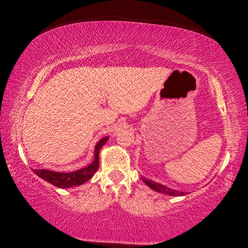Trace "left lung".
Here are the masks:
<instances>
[{"mask_svg": "<svg viewBox=\"0 0 248 248\" xmlns=\"http://www.w3.org/2000/svg\"><path fill=\"white\" fill-rule=\"evenodd\" d=\"M142 181H143L144 184H147L149 187L154 189V191L158 192V193H162V194H166L169 196H183L186 194L185 192L177 191V189H172V188L167 187V186H165L162 184H159V183L150 181V179H148V178H142Z\"/></svg>", "mask_w": 248, "mask_h": 248, "instance_id": "8db88e82", "label": "left lung"}]
</instances>
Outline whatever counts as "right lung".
<instances>
[{
  "instance_id": "obj_1",
  "label": "right lung",
  "mask_w": 248,
  "mask_h": 248,
  "mask_svg": "<svg viewBox=\"0 0 248 248\" xmlns=\"http://www.w3.org/2000/svg\"><path fill=\"white\" fill-rule=\"evenodd\" d=\"M108 139H109V137H105L97 142L96 147H94L93 160L87 167L78 169V170L72 172H57L48 170V169H36L33 171L44 181L48 182L60 188H70L74 187V186L82 185L93 177L94 172L97 171L98 167H99V151L103 148V145L108 141Z\"/></svg>"
}]
</instances>
